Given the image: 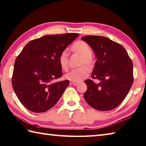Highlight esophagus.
<instances>
[{
    "label": "esophagus",
    "instance_id": "esophagus-1",
    "mask_svg": "<svg viewBox=\"0 0 146 146\" xmlns=\"http://www.w3.org/2000/svg\"><path fill=\"white\" fill-rule=\"evenodd\" d=\"M71 85H73V86H76V85H78V83H76V82H71Z\"/></svg>",
    "mask_w": 146,
    "mask_h": 146
}]
</instances>
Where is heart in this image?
<instances>
[{
	"instance_id": "heart-1",
	"label": "heart",
	"mask_w": 146,
	"mask_h": 146,
	"mask_svg": "<svg viewBox=\"0 0 146 146\" xmlns=\"http://www.w3.org/2000/svg\"><path fill=\"white\" fill-rule=\"evenodd\" d=\"M72 52L78 54L82 56L80 62V67L77 69L70 71L65 75V78L74 82H80L88 76L90 73V68L87 66H83L87 64L92 66L93 64V59L91 56V50L88 45L84 41H77L71 45L70 48ZM59 64L61 69L64 71L68 70L69 66V55L67 51L64 50L60 54L58 59Z\"/></svg>"
}]
</instances>
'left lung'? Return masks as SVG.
<instances>
[{
	"instance_id": "left-lung-1",
	"label": "left lung",
	"mask_w": 146,
	"mask_h": 146,
	"mask_svg": "<svg viewBox=\"0 0 146 146\" xmlns=\"http://www.w3.org/2000/svg\"><path fill=\"white\" fill-rule=\"evenodd\" d=\"M92 48L98 59L91 76L99 80L85 81L87 90L84 99L98 111H110L120 104L133 84V63L121 45L102 36L87 35L81 38Z\"/></svg>"
}]
</instances>
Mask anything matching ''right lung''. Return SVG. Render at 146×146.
I'll return each instance as SVG.
<instances>
[{
  "instance_id": "add662e5",
  "label": "right lung",
  "mask_w": 146,
  "mask_h": 146,
  "mask_svg": "<svg viewBox=\"0 0 146 146\" xmlns=\"http://www.w3.org/2000/svg\"><path fill=\"white\" fill-rule=\"evenodd\" d=\"M78 33L45 35L28 42L16 59L12 77L14 92L32 112L50 110L62 96L69 80L56 82L62 75L58 59Z\"/></svg>"
}]
</instances>
